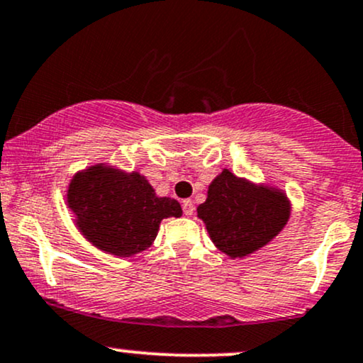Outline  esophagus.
<instances>
[{
    "mask_svg": "<svg viewBox=\"0 0 363 363\" xmlns=\"http://www.w3.org/2000/svg\"><path fill=\"white\" fill-rule=\"evenodd\" d=\"M182 211H184L186 216H191L194 213V204L191 199H184L182 201Z\"/></svg>",
    "mask_w": 363,
    "mask_h": 363,
    "instance_id": "34e87169",
    "label": "esophagus"
}]
</instances>
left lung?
<instances>
[{
	"label": "left lung",
	"instance_id": "8db88e82",
	"mask_svg": "<svg viewBox=\"0 0 363 363\" xmlns=\"http://www.w3.org/2000/svg\"><path fill=\"white\" fill-rule=\"evenodd\" d=\"M198 216L218 250L243 259L281 233L289 221L291 203L281 189L253 184L223 169L209 184Z\"/></svg>",
	"mask_w": 363,
	"mask_h": 363
}]
</instances>
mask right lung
<instances>
[{
	"instance_id": "right-lung-1",
	"label": "right lung",
	"mask_w": 363,
	"mask_h": 363,
	"mask_svg": "<svg viewBox=\"0 0 363 363\" xmlns=\"http://www.w3.org/2000/svg\"><path fill=\"white\" fill-rule=\"evenodd\" d=\"M69 209L87 242L116 257H132L152 245L164 218H179L181 204L159 198L138 172L91 165L71 179Z\"/></svg>"
}]
</instances>
